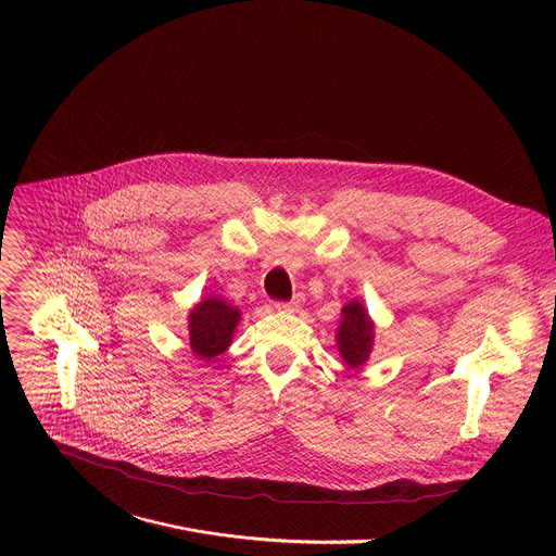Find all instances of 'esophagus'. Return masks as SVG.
Listing matches in <instances>:
<instances>
[{
	"mask_svg": "<svg viewBox=\"0 0 556 556\" xmlns=\"http://www.w3.org/2000/svg\"><path fill=\"white\" fill-rule=\"evenodd\" d=\"M301 306V296L296 294V296H292L290 301H279L277 304V308H281V311H296Z\"/></svg>",
	"mask_w": 556,
	"mask_h": 556,
	"instance_id": "esophagus-1",
	"label": "esophagus"
}]
</instances>
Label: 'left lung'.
<instances>
[{"instance_id": "1", "label": "left lung", "mask_w": 556, "mask_h": 556, "mask_svg": "<svg viewBox=\"0 0 556 556\" xmlns=\"http://www.w3.org/2000/svg\"><path fill=\"white\" fill-rule=\"evenodd\" d=\"M341 315L343 319L337 334L339 352L348 366L357 368L368 359L372 350V324L359 301H350Z\"/></svg>"}]
</instances>
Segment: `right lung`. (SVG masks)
Returning a JSON list of instances; mask_svg holds the SVG:
<instances>
[{"instance_id":"add662e5","label":"right lung","mask_w":556,"mask_h":556,"mask_svg":"<svg viewBox=\"0 0 556 556\" xmlns=\"http://www.w3.org/2000/svg\"><path fill=\"white\" fill-rule=\"evenodd\" d=\"M239 311L217 296H208L190 313V348L199 359H215L230 345Z\"/></svg>"}]
</instances>
